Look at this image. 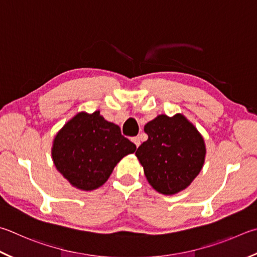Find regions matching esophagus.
<instances>
[{
  "instance_id": "1",
  "label": "esophagus",
  "mask_w": 257,
  "mask_h": 257,
  "mask_svg": "<svg viewBox=\"0 0 257 257\" xmlns=\"http://www.w3.org/2000/svg\"><path fill=\"white\" fill-rule=\"evenodd\" d=\"M132 142L136 145V147H139V145H141V139H139V137H133Z\"/></svg>"
}]
</instances>
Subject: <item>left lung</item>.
<instances>
[{"mask_svg": "<svg viewBox=\"0 0 257 257\" xmlns=\"http://www.w3.org/2000/svg\"><path fill=\"white\" fill-rule=\"evenodd\" d=\"M148 139L136 156L148 183L157 192L172 195L188 188L201 171L206 145L197 128L177 113L157 115L145 124Z\"/></svg>", "mask_w": 257, "mask_h": 257, "instance_id": "left-lung-1", "label": "left lung"}]
</instances>
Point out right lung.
Listing matches in <instances>:
<instances>
[{"mask_svg":"<svg viewBox=\"0 0 257 257\" xmlns=\"http://www.w3.org/2000/svg\"><path fill=\"white\" fill-rule=\"evenodd\" d=\"M135 151L136 145L121 135L119 125L95 111L77 113L59 130L51 156L73 186L92 191L104 184L121 158Z\"/></svg>","mask_w":257,"mask_h":257,"instance_id":"add662e5","label":"right lung"}]
</instances>
